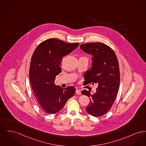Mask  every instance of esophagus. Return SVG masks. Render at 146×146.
<instances>
[{"label": "esophagus", "mask_w": 146, "mask_h": 146, "mask_svg": "<svg viewBox=\"0 0 146 146\" xmlns=\"http://www.w3.org/2000/svg\"><path fill=\"white\" fill-rule=\"evenodd\" d=\"M76 93L77 94V95H80V94H81V90H78V89H76Z\"/></svg>", "instance_id": "obj_1"}]
</instances>
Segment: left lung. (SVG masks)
<instances>
[{
    "label": "left lung",
    "instance_id": "left-lung-1",
    "mask_svg": "<svg viewBox=\"0 0 146 146\" xmlns=\"http://www.w3.org/2000/svg\"><path fill=\"white\" fill-rule=\"evenodd\" d=\"M81 48L93 56L92 68L84 75V82L98 83L95 94L83 90L81 93L90 98L86 108L89 114L100 117L106 114L114 103L120 84V72L117 57L113 50L102 42H89L80 45Z\"/></svg>",
    "mask_w": 146,
    "mask_h": 146
}]
</instances>
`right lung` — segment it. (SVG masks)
<instances>
[{
  "label": "right lung",
  "instance_id": "obj_1",
  "mask_svg": "<svg viewBox=\"0 0 146 146\" xmlns=\"http://www.w3.org/2000/svg\"><path fill=\"white\" fill-rule=\"evenodd\" d=\"M79 44L66 43L56 38L42 41L32 56L29 77L32 89L41 108L47 113L60 111L72 97L74 86L62 88L54 84L56 77L62 71L59 66L63 57L76 49Z\"/></svg>",
  "mask_w": 146,
  "mask_h": 146
}]
</instances>
